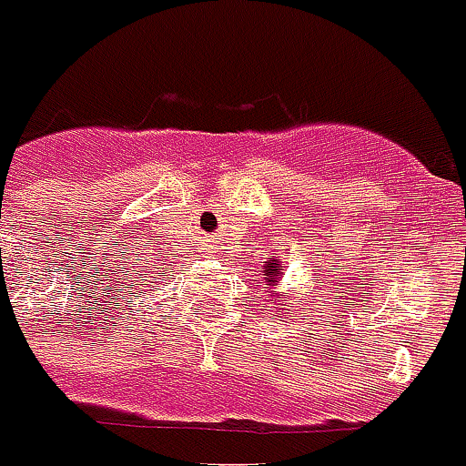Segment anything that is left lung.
Here are the masks:
<instances>
[{"label": "left lung", "instance_id": "1", "mask_svg": "<svg viewBox=\"0 0 466 466\" xmlns=\"http://www.w3.org/2000/svg\"><path fill=\"white\" fill-rule=\"evenodd\" d=\"M282 270H284V263L279 261V258H273V261H266L263 263V275H266V279H268V287L270 289H275V287H278V282H279V278H282ZM273 296H284L282 291H278V294H273ZM275 303H278V306H282V300H275ZM300 303V300H299ZM294 308V306H291ZM289 308V310H291Z\"/></svg>", "mask_w": 466, "mask_h": 466}]
</instances>
